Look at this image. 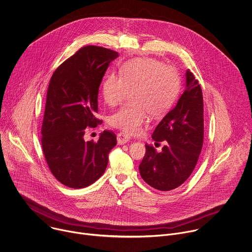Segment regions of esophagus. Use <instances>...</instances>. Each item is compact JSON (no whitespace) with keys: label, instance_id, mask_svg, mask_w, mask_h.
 Wrapping results in <instances>:
<instances>
[{"label":"esophagus","instance_id":"esophagus-1","mask_svg":"<svg viewBox=\"0 0 252 252\" xmlns=\"http://www.w3.org/2000/svg\"><path fill=\"white\" fill-rule=\"evenodd\" d=\"M117 140H118V144L123 145V144L127 143L129 141V138L127 136H126L125 134H123V133H119Z\"/></svg>","mask_w":252,"mask_h":252}]
</instances>
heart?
I'll return each instance as SVG.
<instances>
[{
  "label": "heart",
  "instance_id": "b5f03b06",
  "mask_svg": "<svg viewBox=\"0 0 252 252\" xmlns=\"http://www.w3.org/2000/svg\"><path fill=\"white\" fill-rule=\"evenodd\" d=\"M180 86V76L172 65L150 58H137L125 63L121 76L110 74L102 85L105 102L115 107L128 92H132V106L120 109L110 118L115 128L127 135H137L145 125L148 114L164 116L172 107Z\"/></svg>",
  "mask_w": 252,
  "mask_h": 252
}]
</instances>
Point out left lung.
Wrapping results in <instances>:
<instances>
[{
	"instance_id": "obj_1",
	"label": "left lung",
	"mask_w": 252,
	"mask_h": 252,
	"mask_svg": "<svg viewBox=\"0 0 252 252\" xmlns=\"http://www.w3.org/2000/svg\"><path fill=\"white\" fill-rule=\"evenodd\" d=\"M187 84L177 105L156 126L152 138L166 145L158 152L145 144L139 165L141 178L150 187L169 191L182 186L193 172L204 138L203 96L193 73L186 72Z\"/></svg>"
}]
</instances>
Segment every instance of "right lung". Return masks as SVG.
<instances>
[{
	"mask_svg": "<svg viewBox=\"0 0 252 252\" xmlns=\"http://www.w3.org/2000/svg\"><path fill=\"white\" fill-rule=\"evenodd\" d=\"M119 54L84 46L54 71L42 123V149L54 177L65 187L83 189L105 172L109 153L117 144L113 131L104 130L98 141H84V129L100 120L98 92L102 78Z\"/></svg>",
	"mask_w": 252,
	"mask_h": 252,
	"instance_id": "right-lung-1",
	"label": "right lung"
}]
</instances>
